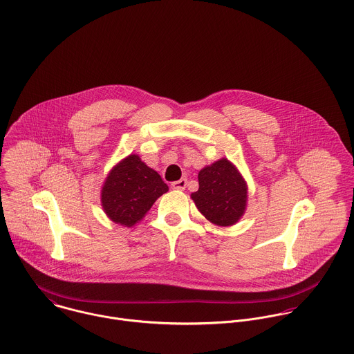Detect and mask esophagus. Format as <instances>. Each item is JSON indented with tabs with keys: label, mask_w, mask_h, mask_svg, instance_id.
<instances>
[{
	"label": "esophagus",
	"mask_w": 354,
	"mask_h": 354,
	"mask_svg": "<svg viewBox=\"0 0 354 354\" xmlns=\"http://www.w3.org/2000/svg\"><path fill=\"white\" fill-rule=\"evenodd\" d=\"M187 184H188L187 178H181V180H178V181L171 183V188H173V189H178V191H184V189L187 188Z\"/></svg>",
	"instance_id": "obj_1"
}]
</instances>
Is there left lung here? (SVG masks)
Returning <instances> with one entry per match:
<instances>
[{
    "instance_id": "left-lung-1",
    "label": "left lung",
    "mask_w": 354,
    "mask_h": 354,
    "mask_svg": "<svg viewBox=\"0 0 354 354\" xmlns=\"http://www.w3.org/2000/svg\"><path fill=\"white\" fill-rule=\"evenodd\" d=\"M198 180L199 189L191 198L205 219L223 227L236 225L248 202V185L239 169L222 158L203 167Z\"/></svg>"
}]
</instances>
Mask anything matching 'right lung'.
<instances>
[{"instance_id": "right-lung-1", "label": "right lung", "mask_w": 354, "mask_h": 354, "mask_svg": "<svg viewBox=\"0 0 354 354\" xmlns=\"http://www.w3.org/2000/svg\"><path fill=\"white\" fill-rule=\"evenodd\" d=\"M169 187L138 153H131L111 167L102 185V208L109 219L132 227L149 212Z\"/></svg>"}]
</instances>
